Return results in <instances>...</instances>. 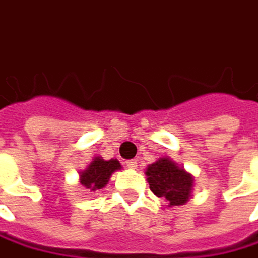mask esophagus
Wrapping results in <instances>:
<instances>
[{"label":"esophagus","mask_w":258,"mask_h":258,"mask_svg":"<svg viewBox=\"0 0 258 258\" xmlns=\"http://www.w3.org/2000/svg\"><path fill=\"white\" fill-rule=\"evenodd\" d=\"M125 164H127V167H128V169H131V170L137 169V162H136V160H127V163H125Z\"/></svg>","instance_id":"obj_1"}]
</instances>
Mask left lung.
Here are the masks:
<instances>
[{"instance_id":"1","label":"left lung","mask_w":258,"mask_h":258,"mask_svg":"<svg viewBox=\"0 0 258 258\" xmlns=\"http://www.w3.org/2000/svg\"><path fill=\"white\" fill-rule=\"evenodd\" d=\"M150 190L159 198H164L167 207H182L190 199L195 177L170 157H160L146 169Z\"/></svg>"}]
</instances>
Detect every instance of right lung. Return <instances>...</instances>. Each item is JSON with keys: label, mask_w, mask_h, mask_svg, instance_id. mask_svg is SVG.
Wrapping results in <instances>:
<instances>
[{"label": "right lung", "mask_w": 258, "mask_h": 258, "mask_svg": "<svg viewBox=\"0 0 258 258\" xmlns=\"http://www.w3.org/2000/svg\"><path fill=\"white\" fill-rule=\"evenodd\" d=\"M119 169L121 164L117 159L104 160L101 156H95L92 162L86 166V169L79 172V183L85 186L86 190L95 194L108 185L112 173Z\"/></svg>", "instance_id": "obj_1"}]
</instances>
